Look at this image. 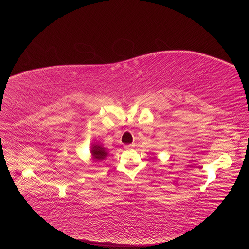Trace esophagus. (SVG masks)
Returning <instances> with one entry per match:
<instances>
[{
	"label": "esophagus",
	"mask_w": 249,
	"mask_h": 249,
	"mask_svg": "<svg viewBox=\"0 0 249 249\" xmlns=\"http://www.w3.org/2000/svg\"><path fill=\"white\" fill-rule=\"evenodd\" d=\"M134 147H135V143H131V144L124 145V149H126V150H130V149H133Z\"/></svg>",
	"instance_id": "1"
}]
</instances>
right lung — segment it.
Masks as SVG:
<instances>
[{"label": "right lung", "instance_id": "add662e5", "mask_svg": "<svg viewBox=\"0 0 249 249\" xmlns=\"http://www.w3.org/2000/svg\"><path fill=\"white\" fill-rule=\"evenodd\" d=\"M91 156L93 158V160H95V162H99V160H105L107 156V151L106 148L102 147L101 144H98L97 142L96 143H93L91 145Z\"/></svg>", "mask_w": 249, "mask_h": 249}]
</instances>
